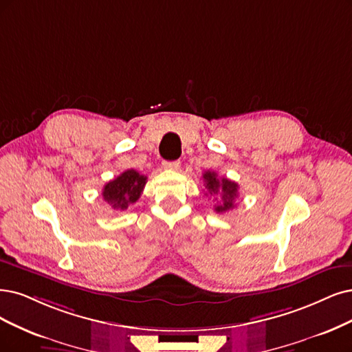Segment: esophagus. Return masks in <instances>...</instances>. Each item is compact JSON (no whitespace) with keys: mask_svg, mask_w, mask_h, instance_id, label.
I'll use <instances>...</instances> for the list:
<instances>
[{"mask_svg":"<svg viewBox=\"0 0 352 352\" xmlns=\"http://www.w3.org/2000/svg\"><path fill=\"white\" fill-rule=\"evenodd\" d=\"M164 166L166 169H178L181 166L179 161H173V162H164Z\"/></svg>","mask_w":352,"mask_h":352,"instance_id":"esophagus-1","label":"esophagus"}]
</instances>
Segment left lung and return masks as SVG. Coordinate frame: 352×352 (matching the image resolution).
<instances>
[{
    "label": "left lung",
    "mask_w": 352,
    "mask_h": 352,
    "mask_svg": "<svg viewBox=\"0 0 352 352\" xmlns=\"http://www.w3.org/2000/svg\"><path fill=\"white\" fill-rule=\"evenodd\" d=\"M204 186L210 194L216 196L219 201L214 206V210L217 213H223L235 207V199L238 197V184L235 181H230L228 178H217L214 171H206L203 174Z\"/></svg>",
    "instance_id": "1"
}]
</instances>
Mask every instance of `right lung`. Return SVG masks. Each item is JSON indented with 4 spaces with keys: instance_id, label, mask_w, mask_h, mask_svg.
<instances>
[{
    "instance_id": "right-lung-1",
    "label": "right lung",
    "mask_w": 352,
    "mask_h": 352,
    "mask_svg": "<svg viewBox=\"0 0 352 352\" xmlns=\"http://www.w3.org/2000/svg\"><path fill=\"white\" fill-rule=\"evenodd\" d=\"M146 179L145 175L139 174L135 169H127L104 186L102 199L111 206V209L123 212L130 204L139 200Z\"/></svg>"
}]
</instances>
